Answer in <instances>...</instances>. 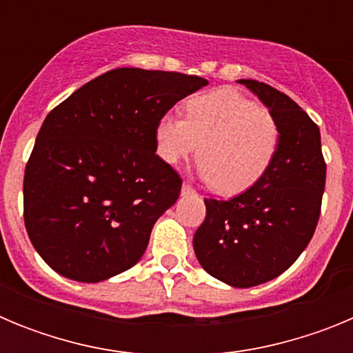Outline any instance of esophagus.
Listing matches in <instances>:
<instances>
[{"label":"esophagus","mask_w":353,"mask_h":353,"mask_svg":"<svg viewBox=\"0 0 353 353\" xmlns=\"http://www.w3.org/2000/svg\"><path fill=\"white\" fill-rule=\"evenodd\" d=\"M182 194H194V189H192L191 183H183V185H182Z\"/></svg>","instance_id":"esophagus-1"}]
</instances>
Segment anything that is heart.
<instances>
[{"instance_id": "1", "label": "heart", "mask_w": 353, "mask_h": 353, "mask_svg": "<svg viewBox=\"0 0 353 353\" xmlns=\"http://www.w3.org/2000/svg\"><path fill=\"white\" fill-rule=\"evenodd\" d=\"M183 109L185 118L166 114L159 121L162 161L176 164L199 149V173L221 194L248 191L269 171L281 139L269 109L233 88L199 93Z\"/></svg>"}]
</instances>
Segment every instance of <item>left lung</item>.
<instances>
[{
  "label": "left lung",
  "instance_id": "obj_1",
  "mask_svg": "<svg viewBox=\"0 0 353 353\" xmlns=\"http://www.w3.org/2000/svg\"><path fill=\"white\" fill-rule=\"evenodd\" d=\"M276 117L281 139L269 171L232 199L205 198L192 245L199 265L235 288L263 285L292 267L316 230L325 189L320 129L297 102L240 79Z\"/></svg>",
  "mask_w": 353,
  "mask_h": 353
}]
</instances>
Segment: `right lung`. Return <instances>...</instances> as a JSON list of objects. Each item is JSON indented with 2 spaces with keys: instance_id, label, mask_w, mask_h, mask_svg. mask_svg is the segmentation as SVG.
Segmentation results:
<instances>
[{
  "instance_id": "add662e5",
  "label": "right lung",
  "mask_w": 353,
  "mask_h": 353,
  "mask_svg": "<svg viewBox=\"0 0 353 353\" xmlns=\"http://www.w3.org/2000/svg\"><path fill=\"white\" fill-rule=\"evenodd\" d=\"M208 81L114 68L46 117L24 171V224L63 277L99 283L141 260L155 221L182 189L155 150L159 121Z\"/></svg>"
}]
</instances>
